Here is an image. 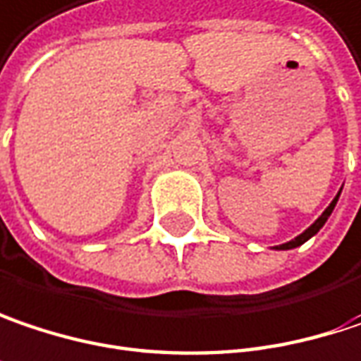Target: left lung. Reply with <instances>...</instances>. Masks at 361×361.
<instances>
[{
	"mask_svg": "<svg viewBox=\"0 0 361 361\" xmlns=\"http://www.w3.org/2000/svg\"><path fill=\"white\" fill-rule=\"evenodd\" d=\"M341 190H343V188H341ZM341 190L337 192V196L333 198V202H331V204H329V207L324 209V213L320 214V216H318V219H316V221L312 223L310 227H308V229H306L304 233H300L298 238H293V240H291V242H287V244H281V246H275V250H291V247L302 246L304 242H308L310 238H314V235H316V233H318V231L322 229V225L326 223V219L331 216V213L335 211V204H337V200H339V196H341Z\"/></svg>",
	"mask_w": 361,
	"mask_h": 361,
	"instance_id": "8db88e82",
	"label": "left lung"
}]
</instances>
